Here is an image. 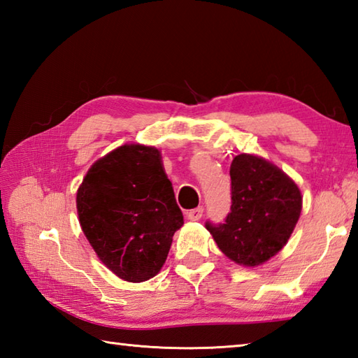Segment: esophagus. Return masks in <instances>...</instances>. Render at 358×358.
I'll use <instances>...</instances> for the list:
<instances>
[{"mask_svg":"<svg viewBox=\"0 0 358 358\" xmlns=\"http://www.w3.org/2000/svg\"><path fill=\"white\" fill-rule=\"evenodd\" d=\"M203 212H204V208H203V206L195 208V209L187 212V218L192 220V222H199V220L203 217Z\"/></svg>","mask_w":358,"mask_h":358,"instance_id":"obj_1","label":"esophagus"}]
</instances>
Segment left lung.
Listing matches in <instances>:
<instances>
[{"mask_svg":"<svg viewBox=\"0 0 358 358\" xmlns=\"http://www.w3.org/2000/svg\"><path fill=\"white\" fill-rule=\"evenodd\" d=\"M231 212L206 222L222 252L243 266L268 262L283 248L301 212L294 181L263 158L240 154L231 164Z\"/></svg>","mask_w":358,"mask_h":358,"instance_id":"1","label":"left lung"}]
</instances>
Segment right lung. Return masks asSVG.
Returning <instances> with one entry per match:
<instances>
[{
    "label": "right lung",
    "mask_w": 358,
    "mask_h": 358,
    "mask_svg": "<svg viewBox=\"0 0 358 358\" xmlns=\"http://www.w3.org/2000/svg\"><path fill=\"white\" fill-rule=\"evenodd\" d=\"M77 209L100 260L132 283L157 275L183 226L159 152L141 144L121 146L90 167Z\"/></svg>",
    "instance_id": "1"
}]
</instances>
